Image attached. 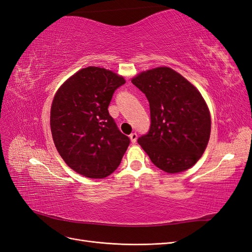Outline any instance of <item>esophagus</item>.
Listing matches in <instances>:
<instances>
[{
	"label": "esophagus",
	"mask_w": 252,
	"mask_h": 252,
	"mask_svg": "<svg viewBox=\"0 0 252 252\" xmlns=\"http://www.w3.org/2000/svg\"><path fill=\"white\" fill-rule=\"evenodd\" d=\"M129 138H130V140H131V143H135L136 142V139H138V134H136L135 132L134 133H131L130 135H129Z\"/></svg>",
	"instance_id": "esophagus-1"
}]
</instances>
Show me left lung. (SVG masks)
<instances>
[{"mask_svg": "<svg viewBox=\"0 0 252 252\" xmlns=\"http://www.w3.org/2000/svg\"><path fill=\"white\" fill-rule=\"evenodd\" d=\"M131 82L149 102L150 127L138 143L151 162L168 173L192 167L207 146L211 127L199 90L169 67L142 72Z\"/></svg>", "mask_w": 252, "mask_h": 252, "instance_id": "1", "label": "left lung"}]
</instances>
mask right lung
<instances>
[{
	"instance_id": "obj_1",
	"label": "right lung",
	"mask_w": 252,
	"mask_h": 252,
	"mask_svg": "<svg viewBox=\"0 0 252 252\" xmlns=\"http://www.w3.org/2000/svg\"><path fill=\"white\" fill-rule=\"evenodd\" d=\"M125 80L104 68H83L53 97L50 127L65 163L84 177L103 179L116 170L130 139L108 112L112 95Z\"/></svg>"
}]
</instances>
